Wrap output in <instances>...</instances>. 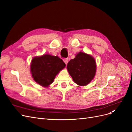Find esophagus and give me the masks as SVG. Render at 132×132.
<instances>
[{
    "instance_id": "obj_1",
    "label": "esophagus",
    "mask_w": 132,
    "mask_h": 132,
    "mask_svg": "<svg viewBox=\"0 0 132 132\" xmlns=\"http://www.w3.org/2000/svg\"><path fill=\"white\" fill-rule=\"evenodd\" d=\"M63 61H64V62L65 63V64L67 65L68 62V58H64V59H63Z\"/></svg>"
}]
</instances>
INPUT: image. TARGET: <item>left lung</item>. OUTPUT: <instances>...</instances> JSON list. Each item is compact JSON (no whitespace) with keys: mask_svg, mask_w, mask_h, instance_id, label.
I'll use <instances>...</instances> for the list:
<instances>
[{"mask_svg":"<svg viewBox=\"0 0 132 132\" xmlns=\"http://www.w3.org/2000/svg\"><path fill=\"white\" fill-rule=\"evenodd\" d=\"M67 68L77 84L85 86L94 79L96 70V64L93 57L80 52L75 58L68 62Z\"/></svg>","mask_w":132,"mask_h":132,"instance_id":"left-lung-1","label":"left lung"}]
</instances>
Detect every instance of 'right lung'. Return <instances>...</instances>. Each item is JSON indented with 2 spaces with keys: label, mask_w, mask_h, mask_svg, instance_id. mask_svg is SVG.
<instances>
[{
  "label": "right lung",
  "mask_w": 132,
  "mask_h": 132,
  "mask_svg": "<svg viewBox=\"0 0 132 132\" xmlns=\"http://www.w3.org/2000/svg\"><path fill=\"white\" fill-rule=\"evenodd\" d=\"M65 67V64L58 57L44 54L32 59L30 68L34 80L41 86L47 87Z\"/></svg>",
  "instance_id": "obj_1"
}]
</instances>
